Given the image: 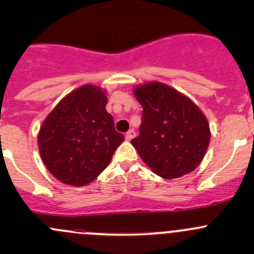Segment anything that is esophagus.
Here are the masks:
<instances>
[{
    "label": "esophagus",
    "mask_w": 254,
    "mask_h": 254,
    "mask_svg": "<svg viewBox=\"0 0 254 254\" xmlns=\"http://www.w3.org/2000/svg\"><path fill=\"white\" fill-rule=\"evenodd\" d=\"M135 135H136V132H135V130H129V131L127 132V135H125V139L127 140V141H130L131 139H134Z\"/></svg>",
    "instance_id": "obj_1"
}]
</instances>
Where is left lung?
<instances>
[{
	"label": "left lung",
	"instance_id": "left-lung-1",
	"mask_svg": "<svg viewBox=\"0 0 254 254\" xmlns=\"http://www.w3.org/2000/svg\"><path fill=\"white\" fill-rule=\"evenodd\" d=\"M142 107L139 136L131 140L157 176L172 179L195 170L210 141L205 115L189 98L161 82L134 91Z\"/></svg>",
	"mask_w": 254,
	"mask_h": 254
}]
</instances>
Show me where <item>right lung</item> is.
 Masks as SVG:
<instances>
[{"label": "right lung", "mask_w": 254, "mask_h": 254, "mask_svg": "<svg viewBox=\"0 0 254 254\" xmlns=\"http://www.w3.org/2000/svg\"><path fill=\"white\" fill-rule=\"evenodd\" d=\"M106 104L104 91L87 84L66 96L43 123L38 135L40 156L49 172L63 183H91L124 141Z\"/></svg>", "instance_id": "right-lung-1"}]
</instances>
